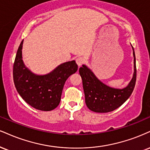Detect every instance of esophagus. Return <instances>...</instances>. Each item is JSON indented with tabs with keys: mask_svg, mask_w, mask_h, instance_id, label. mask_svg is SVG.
Returning a JSON list of instances; mask_svg holds the SVG:
<instances>
[{
	"mask_svg": "<svg viewBox=\"0 0 150 150\" xmlns=\"http://www.w3.org/2000/svg\"><path fill=\"white\" fill-rule=\"evenodd\" d=\"M76 63L77 66H78L79 67H80V66L83 64V63H84V59H83L82 57H78L76 59Z\"/></svg>",
	"mask_w": 150,
	"mask_h": 150,
	"instance_id": "obj_1",
	"label": "esophagus"
}]
</instances>
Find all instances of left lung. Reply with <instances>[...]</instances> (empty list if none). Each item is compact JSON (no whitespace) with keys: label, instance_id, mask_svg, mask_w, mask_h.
<instances>
[{"label":"left lung","instance_id":"8db88e82","mask_svg":"<svg viewBox=\"0 0 150 150\" xmlns=\"http://www.w3.org/2000/svg\"><path fill=\"white\" fill-rule=\"evenodd\" d=\"M132 46V45H131ZM133 49L134 72L129 84L122 89L112 88L104 84L86 65L79 69L82 80L85 103L90 110L95 112H109L120 107L132 93L136 81V56Z\"/></svg>","mask_w":150,"mask_h":150}]
</instances>
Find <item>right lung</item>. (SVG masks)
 <instances>
[{
    "label": "right lung",
    "instance_id": "1",
    "mask_svg": "<svg viewBox=\"0 0 150 150\" xmlns=\"http://www.w3.org/2000/svg\"><path fill=\"white\" fill-rule=\"evenodd\" d=\"M23 40L18 48L13 66V80L17 92L30 106L42 111H50L59 105L65 82L76 73L75 61L58 66L45 75H37L26 67L22 59Z\"/></svg>",
    "mask_w": 150,
    "mask_h": 150
}]
</instances>
